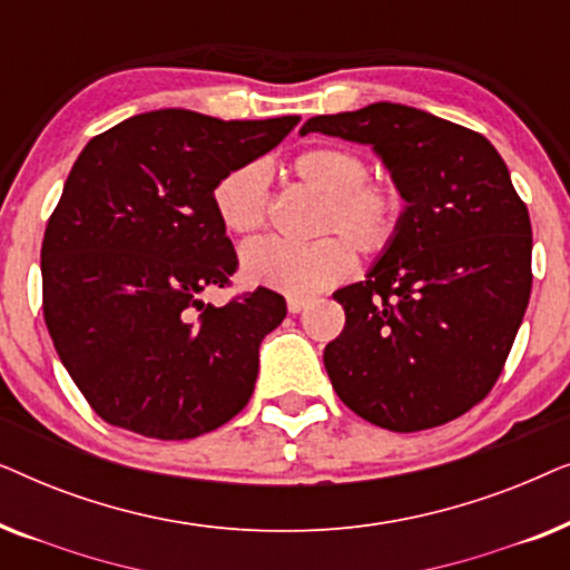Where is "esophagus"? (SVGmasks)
<instances>
[{
    "label": "esophagus",
    "mask_w": 570,
    "mask_h": 570,
    "mask_svg": "<svg viewBox=\"0 0 570 570\" xmlns=\"http://www.w3.org/2000/svg\"><path fill=\"white\" fill-rule=\"evenodd\" d=\"M308 303H311L308 295H287V311H291V314H301Z\"/></svg>",
    "instance_id": "esophagus-1"
}]
</instances>
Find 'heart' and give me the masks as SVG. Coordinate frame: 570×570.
<instances>
[{
	"mask_svg": "<svg viewBox=\"0 0 570 570\" xmlns=\"http://www.w3.org/2000/svg\"><path fill=\"white\" fill-rule=\"evenodd\" d=\"M291 170L308 189L322 194L316 233L334 236L311 244L254 240L240 252V269L248 283L287 295H308L334 285L353 269L350 248L376 256L392 246L404 217L402 186L389 176H368V163L355 147H308L291 160ZM213 205L220 223L236 236L259 233L269 215L267 168L262 163H244L228 170L215 184Z\"/></svg>",
	"mask_w": 570,
	"mask_h": 570,
	"instance_id": "heart-1",
	"label": "heart"
}]
</instances>
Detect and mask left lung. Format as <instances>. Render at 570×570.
Wrapping results in <instances>:
<instances>
[{"label":"left lung","mask_w":570,"mask_h":570,"mask_svg":"<svg viewBox=\"0 0 570 570\" xmlns=\"http://www.w3.org/2000/svg\"><path fill=\"white\" fill-rule=\"evenodd\" d=\"M308 131L371 145L407 202L368 277L334 293V392L394 433L464 415L501 376L532 293V223L509 168L478 131L402 104L314 116Z\"/></svg>","instance_id":"left-lung-1"}]
</instances>
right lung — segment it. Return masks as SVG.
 Here are the masks:
<instances>
[{"label": "right lung", "mask_w": 570, "mask_h": 570, "mask_svg": "<svg viewBox=\"0 0 570 570\" xmlns=\"http://www.w3.org/2000/svg\"><path fill=\"white\" fill-rule=\"evenodd\" d=\"M298 121L163 108L92 137L75 160L41 246L43 318L106 423L184 441L252 400L259 345L287 306L267 287L225 306L202 301L238 269L213 191Z\"/></svg>", "instance_id": "add662e5"}]
</instances>
